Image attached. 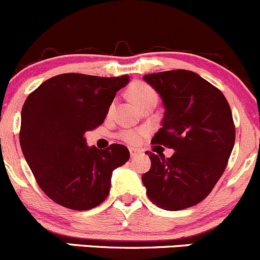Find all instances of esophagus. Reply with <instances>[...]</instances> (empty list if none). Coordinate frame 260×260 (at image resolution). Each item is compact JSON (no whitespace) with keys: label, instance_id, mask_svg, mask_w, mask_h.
<instances>
[{"label":"esophagus","instance_id":"obj_1","mask_svg":"<svg viewBox=\"0 0 260 260\" xmlns=\"http://www.w3.org/2000/svg\"><path fill=\"white\" fill-rule=\"evenodd\" d=\"M129 153H131V157H135V156H137L138 153H140V149H138V148H133V147H131V148H129Z\"/></svg>","mask_w":260,"mask_h":260}]
</instances>
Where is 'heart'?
Segmentation results:
<instances>
[{"label": "heart", "instance_id": "obj_1", "mask_svg": "<svg viewBox=\"0 0 260 260\" xmlns=\"http://www.w3.org/2000/svg\"><path fill=\"white\" fill-rule=\"evenodd\" d=\"M129 95L133 99V102L140 107H142L143 104L148 103L151 101L157 102V98H158L156 90L152 86H149L148 84L145 83L133 84L129 89ZM114 108L115 104L113 102V103H111V106L108 108V115H112V113L114 112ZM145 135V129H125L119 133V138L124 141L125 143H129V145H137V143H140L142 141Z\"/></svg>", "mask_w": 260, "mask_h": 260}]
</instances>
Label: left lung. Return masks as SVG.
<instances>
[{
    "label": "left lung",
    "mask_w": 260,
    "mask_h": 260,
    "mask_svg": "<svg viewBox=\"0 0 260 260\" xmlns=\"http://www.w3.org/2000/svg\"><path fill=\"white\" fill-rule=\"evenodd\" d=\"M143 79L165 107L162 128L151 143L175 149L169 158L147 151L151 169L142 176L147 196L164 210L191 208L211 192L226 169L235 142L232 109L216 86L190 70L153 73Z\"/></svg>",
    "instance_id": "1"
}]
</instances>
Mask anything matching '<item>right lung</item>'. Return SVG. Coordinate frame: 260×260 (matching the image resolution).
<instances>
[{"label": "right lung", "instance_id": "obj_1", "mask_svg": "<svg viewBox=\"0 0 260 260\" xmlns=\"http://www.w3.org/2000/svg\"><path fill=\"white\" fill-rule=\"evenodd\" d=\"M128 75L102 78L68 73L36 88L21 112L20 145L41 190L59 205L90 210L111 190L113 170L129 159L125 146L88 147L84 135L106 119Z\"/></svg>", "mask_w": 260, "mask_h": 260}]
</instances>
